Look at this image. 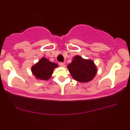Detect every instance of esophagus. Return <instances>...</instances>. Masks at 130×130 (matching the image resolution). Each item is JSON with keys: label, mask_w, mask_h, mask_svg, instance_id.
<instances>
[{"label": "esophagus", "mask_w": 130, "mask_h": 130, "mask_svg": "<svg viewBox=\"0 0 130 130\" xmlns=\"http://www.w3.org/2000/svg\"><path fill=\"white\" fill-rule=\"evenodd\" d=\"M59 64H60V65L61 67H65V63H63V62H60V63H59Z\"/></svg>", "instance_id": "obj_1"}]
</instances>
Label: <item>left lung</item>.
<instances>
[{"label":"left lung","mask_w":130,"mask_h":130,"mask_svg":"<svg viewBox=\"0 0 130 130\" xmlns=\"http://www.w3.org/2000/svg\"><path fill=\"white\" fill-rule=\"evenodd\" d=\"M68 69L73 79L80 82L91 80L97 73L93 60H86L79 56L73 58L71 63L68 65Z\"/></svg>","instance_id":"left-lung-1"}]
</instances>
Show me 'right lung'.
<instances>
[{
  "mask_svg": "<svg viewBox=\"0 0 130 130\" xmlns=\"http://www.w3.org/2000/svg\"><path fill=\"white\" fill-rule=\"evenodd\" d=\"M58 65L51 62L45 57H42L36 64L31 68L32 73L36 77L40 80H46L51 77L53 70Z\"/></svg>",
  "mask_w": 130,
  "mask_h": 130,
  "instance_id": "1",
  "label": "right lung"
}]
</instances>
